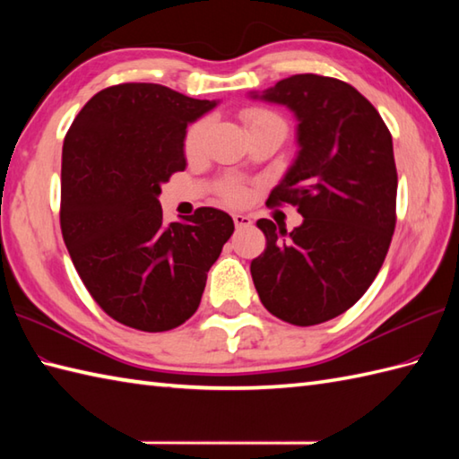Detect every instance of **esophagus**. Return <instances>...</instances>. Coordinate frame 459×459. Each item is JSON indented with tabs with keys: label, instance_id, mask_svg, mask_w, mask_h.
Here are the masks:
<instances>
[{
	"label": "esophagus",
	"instance_id": "esophagus-1",
	"mask_svg": "<svg viewBox=\"0 0 459 459\" xmlns=\"http://www.w3.org/2000/svg\"><path fill=\"white\" fill-rule=\"evenodd\" d=\"M232 221H235L237 229H247V227H250V224H252V219L247 217V214H240V212L232 214Z\"/></svg>",
	"mask_w": 459,
	"mask_h": 459
}]
</instances>
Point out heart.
<instances>
[{"label": "heart", "instance_id": "1", "mask_svg": "<svg viewBox=\"0 0 459 459\" xmlns=\"http://www.w3.org/2000/svg\"><path fill=\"white\" fill-rule=\"evenodd\" d=\"M242 120H245L247 128H255V126L270 124V122L284 124L280 116H276L274 112H270L266 108H248V110H245V114H242ZM209 130H211L209 120L195 122L187 130V135H185V153H187V158H197V155H201V152L204 148V142H207ZM221 195L227 203L240 204L247 199V189L238 183H229V185H224Z\"/></svg>", "mask_w": 459, "mask_h": 459}]
</instances>
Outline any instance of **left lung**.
<instances>
[{
  "mask_svg": "<svg viewBox=\"0 0 459 459\" xmlns=\"http://www.w3.org/2000/svg\"><path fill=\"white\" fill-rule=\"evenodd\" d=\"M252 99L284 104L299 122L298 158L266 204H294L304 222L288 232L260 219L266 248L250 274L272 316L324 324L357 304L391 247L393 135L363 94L331 76L294 74Z\"/></svg>",
  "mask_w": 459,
  "mask_h": 459,
  "instance_id": "left-lung-1",
  "label": "left lung"
}]
</instances>
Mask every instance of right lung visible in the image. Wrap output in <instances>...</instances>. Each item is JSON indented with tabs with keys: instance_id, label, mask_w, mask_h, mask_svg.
<instances>
[{
	"instance_id": "1",
	"label": "right lung",
	"mask_w": 459,
	"mask_h": 459,
	"mask_svg": "<svg viewBox=\"0 0 459 459\" xmlns=\"http://www.w3.org/2000/svg\"><path fill=\"white\" fill-rule=\"evenodd\" d=\"M217 102L124 82L84 104L63 143L61 230L82 284L112 319L148 333L185 324L235 230L201 207L163 222L161 185L185 169L187 124Z\"/></svg>"
}]
</instances>
